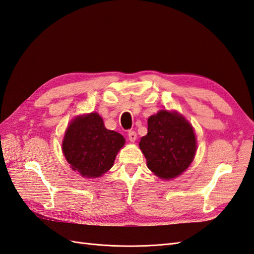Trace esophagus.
I'll return each instance as SVG.
<instances>
[{
	"mask_svg": "<svg viewBox=\"0 0 254 254\" xmlns=\"http://www.w3.org/2000/svg\"><path fill=\"white\" fill-rule=\"evenodd\" d=\"M127 136H128L129 141H132V142H134L136 140V138H137V134H136L135 131H129L127 133Z\"/></svg>",
	"mask_w": 254,
	"mask_h": 254,
	"instance_id": "obj_1",
	"label": "esophagus"
}]
</instances>
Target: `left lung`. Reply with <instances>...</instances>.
Here are the masks:
<instances>
[{"label": "left lung", "mask_w": 254, "mask_h": 254, "mask_svg": "<svg viewBox=\"0 0 254 254\" xmlns=\"http://www.w3.org/2000/svg\"><path fill=\"white\" fill-rule=\"evenodd\" d=\"M139 148L149 170L161 179L178 177L190 166L196 152V137L190 122L177 112L162 109L148 119V133Z\"/></svg>", "instance_id": "1"}]
</instances>
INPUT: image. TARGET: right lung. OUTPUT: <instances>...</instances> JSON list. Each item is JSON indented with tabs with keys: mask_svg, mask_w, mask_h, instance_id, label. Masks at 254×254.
Returning <instances> with one entry per match:
<instances>
[{
	"mask_svg": "<svg viewBox=\"0 0 254 254\" xmlns=\"http://www.w3.org/2000/svg\"><path fill=\"white\" fill-rule=\"evenodd\" d=\"M126 139L107 129L97 113L78 116L65 132L62 151L74 171L82 177L97 178L108 172Z\"/></svg>",
	"mask_w": 254,
	"mask_h": 254,
	"instance_id": "right-lung-1",
	"label": "right lung"
}]
</instances>
